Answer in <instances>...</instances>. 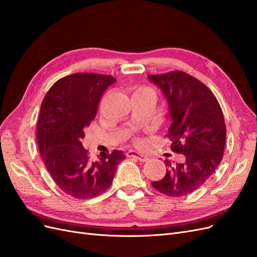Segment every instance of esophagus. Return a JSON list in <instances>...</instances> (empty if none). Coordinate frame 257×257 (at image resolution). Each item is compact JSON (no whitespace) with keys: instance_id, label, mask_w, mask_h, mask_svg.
<instances>
[{"instance_id":"34e87169","label":"esophagus","mask_w":257,"mask_h":257,"mask_svg":"<svg viewBox=\"0 0 257 257\" xmlns=\"http://www.w3.org/2000/svg\"><path fill=\"white\" fill-rule=\"evenodd\" d=\"M126 157H130V158H135L137 159L138 161L141 162H146L149 160V157L148 155L144 154V153H141V152H136V151H133V150H130L126 152Z\"/></svg>"}]
</instances>
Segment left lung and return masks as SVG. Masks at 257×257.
<instances>
[{
  "instance_id": "1",
  "label": "left lung",
  "mask_w": 257,
  "mask_h": 257,
  "mask_svg": "<svg viewBox=\"0 0 257 257\" xmlns=\"http://www.w3.org/2000/svg\"><path fill=\"white\" fill-rule=\"evenodd\" d=\"M165 95L173 120L168 134L172 150L184 155L182 163L168 160L165 177L151 182L165 195H189L203 185L223 159L226 126L221 106L207 85L181 71L148 76Z\"/></svg>"
}]
</instances>
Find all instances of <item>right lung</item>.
<instances>
[{
	"label": "right lung",
	"instance_id": "obj_1",
	"mask_svg": "<svg viewBox=\"0 0 257 257\" xmlns=\"http://www.w3.org/2000/svg\"><path fill=\"white\" fill-rule=\"evenodd\" d=\"M115 80L110 75L76 73L58 80L43 99L36 128L38 149L54 183L77 199L105 192L125 159L114 150L92 161L80 142L103 93Z\"/></svg>",
	"mask_w": 257,
	"mask_h": 257
}]
</instances>
